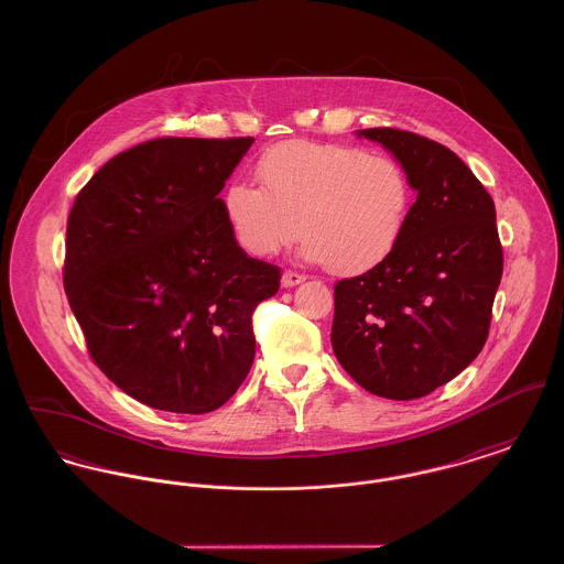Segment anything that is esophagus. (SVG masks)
Masks as SVG:
<instances>
[{
    "label": "esophagus",
    "mask_w": 564,
    "mask_h": 564,
    "mask_svg": "<svg viewBox=\"0 0 564 564\" xmlns=\"http://www.w3.org/2000/svg\"><path fill=\"white\" fill-rule=\"evenodd\" d=\"M303 280H305V275H303V273H296L293 269H286V271L282 273V286H284V289L296 286V284H301Z\"/></svg>",
    "instance_id": "1"
}]
</instances>
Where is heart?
Returning <instances> with one entry per match:
<instances>
[{"label":"heart","instance_id":"b5f03b06","mask_svg":"<svg viewBox=\"0 0 564 564\" xmlns=\"http://www.w3.org/2000/svg\"><path fill=\"white\" fill-rule=\"evenodd\" d=\"M261 188L231 182L223 209L239 246L259 259L291 243L341 273L380 265L412 212V184L399 161L348 144L286 140L254 163Z\"/></svg>","mask_w":564,"mask_h":564}]
</instances>
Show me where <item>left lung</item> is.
I'll return each mask as SVG.
<instances>
[{
    "instance_id": "obj_1",
    "label": "left lung",
    "mask_w": 564,
    "mask_h": 564,
    "mask_svg": "<svg viewBox=\"0 0 564 564\" xmlns=\"http://www.w3.org/2000/svg\"><path fill=\"white\" fill-rule=\"evenodd\" d=\"M405 170L415 202L380 265L335 284L330 344L365 390L410 401L447 384L481 352L503 273L495 202L444 144L376 127Z\"/></svg>"
}]
</instances>
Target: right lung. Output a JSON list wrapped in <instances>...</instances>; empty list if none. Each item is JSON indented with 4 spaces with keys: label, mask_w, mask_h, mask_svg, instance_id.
<instances>
[{
    "label": "right lung",
    "mask_w": 564,
    "mask_h": 564,
    "mask_svg": "<svg viewBox=\"0 0 564 564\" xmlns=\"http://www.w3.org/2000/svg\"><path fill=\"white\" fill-rule=\"evenodd\" d=\"M254 138H156L110 159L67 218L63 286L93 362L174 414L227 403L280 268L248 257L218 193Z\"/></svg>",
    "instance_id": "right-lung-1"
}]
</instances>
